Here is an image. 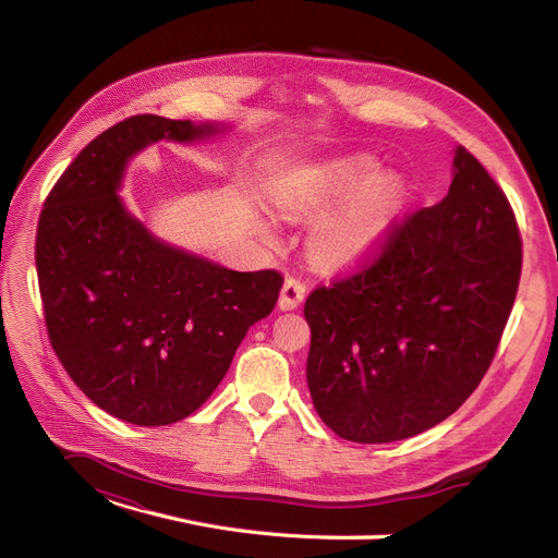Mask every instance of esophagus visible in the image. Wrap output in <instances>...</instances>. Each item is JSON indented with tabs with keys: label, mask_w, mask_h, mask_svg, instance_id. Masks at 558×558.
<instances>
[{
	"label": "esophagus",
	"mask_w": 558,
	"mask_h": 558,
	"mask_svg": "<svg viewBox=\"0 0 558 558\" xmlns=\"http://www.w3.org/2000/svg\"><path fill=\"white\" fill-rule=\"evenodd\" d=\"M305 283H302L300 279H293L289 277L283 281V289H281V295H279V310L283 312H291V310H298L302 305V300H305Z\"/></svg>",
	"instance_id": "obj_1"
}]
</instances>
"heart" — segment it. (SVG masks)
<instances>
[{
    "label": "heart",
    "mask_w": 558,
    "mask_h": 558,
    "mask_svg": "<svg viewBox=\"0 0 558 558\" xmlns=\"http://www.w3.org/2000/svg\"><path fill=\"white\" fill-rule=\"evenodd\" d=\"M272 205L293 221L326 216L310 238L312 258L330 269H349L384 244L404 205V185L398 177H384L375 160L351 156L281 172L272 185Z\"/></svg>",
    "instance_id": "heart-1"
}]
</instances>
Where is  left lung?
<instances>
[{"mask_svg": "<svg viewBox=\"0 0 558 558\" xmlns=\"http://www.w3.org/2000/svg\"><path fill=\"white\" fill-rule=\"evenodd\" d=\"M519 275L510 202L456 146L440 205L393 226L373 265L305 302L307 386L324 424L381 445L453 414L492 365Z\"/></svg>", "mask_w": 558, "mask_h": 558, "instance_id": "obj_1", "label": "left lung"}]
</instances>
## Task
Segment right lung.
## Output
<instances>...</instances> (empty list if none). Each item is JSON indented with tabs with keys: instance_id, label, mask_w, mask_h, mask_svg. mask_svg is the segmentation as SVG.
<instances>
[{
	"instance_id": "obj_1",
	"label": "right lung",
	"mask_w": 558,
	"mask_h": 558,
	"mask_svg": "<svg viewBox=\"0 0 558 558\" xmlns=\"http://www.w3.org/2000/svg\"><path fill=\"white\" fill-rule=\"evenodd\" d=\"M228 123L132 116L99 134L46 197L37 277L50 344L99 410L134 426L193 414L226 377L283 277L238 272L156 238L125 207L128 165L158 142H207Z\"/></svg>"
}]
</instances>
